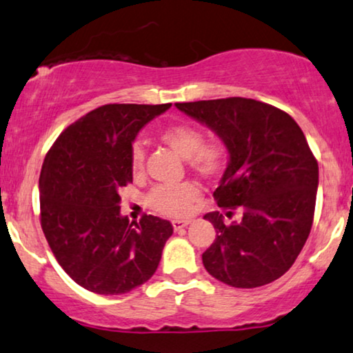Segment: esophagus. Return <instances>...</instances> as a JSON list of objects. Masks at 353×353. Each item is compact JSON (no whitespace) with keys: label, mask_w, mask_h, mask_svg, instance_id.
I'll list each match as a JSON object with an SVG mask.
<instances>
[{"label":"esophagus","mask_w":353,"mask_h":353,"mask_svg":"<svg viewBox=\"0 0 353 353\" xmlns=\"http://www.w3.org/2000/svg\"><path fill=\"white\" fill-rule=\"evenodd\" d=\"M191 221L190 219H185V221H172V225L175 230H180V228H185L186 225H190Z\"/></svg>","instance_id":"1"}]
</instances>
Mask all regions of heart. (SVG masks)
<instances>
[{
	"mask_svg": "<svg viewBox=\"0 0 353 353\" xmlns=\"http://www.w3.org/2000/svg\"><path fill=\"white\" fill-rule=\"evenodd\" d=\"M159 139L181 159H185L190 170L196 175L212 180L225 170L228 160L225 144L219 139L204 141L203 132L193 125L173 123L160 131ZM144 159L143 145L139 143L132 144L130 162L134 176L143 175ZM199 196V186L191 181L180 183V185H159L149 193L148 203L150 208L163 216L183 217L198 203Z\"/></svg>",
	"mask_w": 353,
	"mask_h": 353,
	"instance_id": "1",
	"label": "heart"
}]
</instances>
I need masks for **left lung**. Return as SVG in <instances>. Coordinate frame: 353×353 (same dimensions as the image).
I'll use <instances>...</instances> for the list:
<instances>
[{
	"instance_id": "left-lung-1",
	"label": "left lung",
	"mask_w": 353,
	"mask_h": 353,
	"mask_svg": "<svg viewBox=\"0 0 353 353\" xmlns=\"http://www.w3.org/2000/svg\"><path fill=\"white\" fill-rule=\"evenodd\" d=\"M209 126L230 155L219 208L241 221L225 223L209 212L217 236L203 253L210 276L236 288H254L283 276L303 248L313 225L318 162L303 131L288 113L253 99L228 97L176 103Z\"/></svg>"
}]
</instances>
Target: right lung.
Returning <instances> with one entry per match:
<instances>
[{"label": "right lung", "instance_id": "add662e5", "mask_svg": "<svg viewBox=\"0 0 353 353\" xmlns=\"http://www.w3.org/2000/svg\"><path fill=\"white\" fill-rule=\"evenodd\" d=\"M172 103H108L66 128L40 172V223L59 266L99 295L128 294L148 282L173 227L120 214V190L132 183V141Z\"/></svg>", "mask_w": 353, "mask_h": 353}]
</instances>
